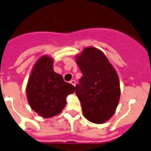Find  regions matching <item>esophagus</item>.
<instances>
[{"label":"esophagus","mask_w":151,"mask_h":151,"mask_svg":"<svg viewBox=\"0 0 151 151\" xmlns=\"http://www.w3.org/2000/svg\"><path fill=\"white\" fill-rule=\"evenodd\" d=\"M70 83H71L72 85H73V86H75V85H76V81H74V80H71V81H70Z\"/></svg>","instance_id":"obj_1"}]
</instances>
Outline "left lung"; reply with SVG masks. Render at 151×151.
I'll use <instances>...</instances> for the list:
<instances>
[{"mask_svg":"<svg viewBox=\"0 0 151 151\" xmlns=\"http://www.w3.org/2000/svg\"><path fill=\"white\" fill-rule=\"evenodd\" d=\"M82 78L75 86L83 116L94 124H103L114 114L120 100L117 73L104 54L87 47L77 57Z\"/></svg>","mask_w":151,"mask_h":151,"instance_id":"left-lung-1","label":"left lung"}]
</instances>
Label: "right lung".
Here are the masks:
<instances>
[{"instance_id": "right-lung-1", "label": "right lung", "mask_w": 151, "mask_h": 151, "mask_svg": "<svg viewBox=\"0 0 151 151\" xmlns=\"http://www.w3.org/2000/svg\"><path fill=\"white\" fill-rule=\"evenodd\" d=\"M53 64L51 58L41 57L34 67L26 89L30 107L45 118L61 112L67 96L75 91L72 84L54 71Z\"/></svg>"}]
</instances>
